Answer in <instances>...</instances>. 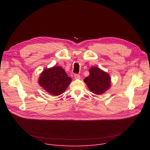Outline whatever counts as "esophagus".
<instances>
[{
	"label": "esophagus",
	"mask_w": 150,
	"mask_h": 150,
	"mask_svg": "<svg viewBox=\"0 0 150 150\" xmlns=\"http://www.w3.org/2000/svg\"><path fill=\"white\" fill-rule=\"evenodd\" d=\"M74 78H75V79H79V78H80V75H79V74H75L74 75Z\"/></svg>",
	"instance_id": "obj_1"
}]
</instances>
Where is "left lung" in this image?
Masks as SVG:
<instances>
[{
	"mask_svg": "<svg viewBox=\"0 0 150 150\" xmlns=\"http://www.w3.org/2000/svg\"><path fill=\"white\" fill-rule=\"evenodd\" d=\"M90 75L85 78L90 90L96 94H101L110 87V78L109 74L97 67L90 70Z\"/></svg>",
	"mask_w": 150,
	"mask_h": 150,
	"instance_id": "left-lung-1",
	"label": "left lung"
}]
</instances>
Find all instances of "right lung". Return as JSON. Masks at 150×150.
Masks as SVG:
<instances>
[{
  "label": "right lung",
  "mask_w": 150,
  "mask_h": 150,
  "mask_svg": "<svg viewBox=\"0 0 150 150\" xmlns=\"http://www.w3.org/2000/svg\"><path fill=\"white\" fill-rule=\"evenodd\" d=\"M71 82L64 69L60 67H54L45 69L40 75L38 82L47 92L54 96L65 92Z\"/></svg>",
  "instance_id": "add662e5"
}]
</instances>
